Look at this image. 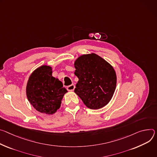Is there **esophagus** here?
I'll list each match as a JSON object with an SVG mask.
<instances>
[{"instance_id":"34e87169","label":"esophagus","mask_w":157,"mask_h":157,"mask_svg":"<svg viewBox=\"0 0 157 157\" xmlns=\"http://www.w3.org/2000/svg\"><path fill=\"white\" fill-rule=\"evenodd\" d=\"M75 86L74 84H72V85H71L67 86V90H68V91H73V90L75 89Z\"/></svg>"}]
</instances>
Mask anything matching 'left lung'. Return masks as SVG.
I'll return each instance as SVG.
<instances>
[{"label":"left lung","instance_id":"8db88e82","mask_svg":"<svg viewBox=\"0 0 157 157\" xmlns=\"http://www.w3.org/2000/svg\"><path fill=\"white\" fill-rule=\"evenodd\" d=\"M74 67V74L78 78L74 92L85 106L97 110L107 105L116 89L117 75L113 67L94 53L78 57Z\"/></svg>","mask_w":157,"mask_h":157}]
</instances>
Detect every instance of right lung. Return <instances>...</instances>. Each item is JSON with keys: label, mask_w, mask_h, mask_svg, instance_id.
<instances>
[{"label": "right lung", "mask_w": 157, "mask_h": 157, "mask_svg": "<svg viewBox=\"0 0 157 157\" xmlns=\"http://www.w3.org/2000/svg\"><path fill=\"white\" fill-rule=\"evenodd\" d=\"M67 92L63 83L52 76V68L42 65L30 74L26 86L28 100L38 112L54 114L60 109L62 100Z\"/></svg>", "instance_id": "1"}]
</instances>
